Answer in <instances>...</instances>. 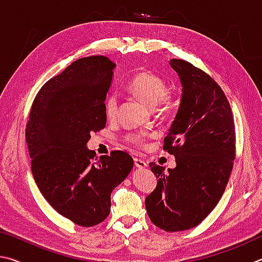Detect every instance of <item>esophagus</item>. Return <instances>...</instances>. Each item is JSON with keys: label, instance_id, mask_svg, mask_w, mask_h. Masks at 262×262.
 <instances>
[{"label": "esophagus", "instance_id": "1", "mask_svg": "<svg viewBox=\"0 0 262 262\" xmlns=\"http://www.w3.org/2000/svg\"><path fill=\"white\" fill-rule=\"evenodd\" d=\"M135 166L137 167V168H139V169H144V168H146L147 167V163H146L144 160H141V159H135Z\"/></svg>", "mask_w": 262, "mask_h": 262}]
</instances>
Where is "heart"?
Wrapping results in <instances>:
<instances>
[{
	"instance_id": "heart-1",
	"label": "heart",
	"mask_w": 262,
	"mask_h": 262,
	"mask_svg": "<svg viewBox=\"0 0 262 262\" xmlns=\"http://www.w3.org/2000/svg\"><path fill=\"white\" fill-rule=\"evenodd\" d=\"M127 90L134 94L141 102L148 105L157 112L164 114L170 112L173 107L175 100L168 91V85L162 77L149 71H141L137 73L128 81ZM118 99L115 94H110L104 101V113L108 118H114L117 114ZM143 135H128L126 141L137 146L144 143Z\"/></svg>"
}]
</instances>
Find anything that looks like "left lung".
<instances>
[{
	"instance_id": "8db88e82",
	"label": "left lung",
	"mask_w": 262,
	"mask_h": 262,
	"mask_svg": "<svg viewBox=\"0 0 262 262\" xmlns=\"http://www.w3.org/2000/svg\"><path fill=\"white\" fill-rule=\"evenodd\" d=\"M180 76L181 104L163 149L176 167L149 163L158 178L146 196L147 214L155 226L175 232L194 228L221 199L236 153L235 124L228 99L212 77L184 59H170Z\"/></svg>"
}]
</instances>
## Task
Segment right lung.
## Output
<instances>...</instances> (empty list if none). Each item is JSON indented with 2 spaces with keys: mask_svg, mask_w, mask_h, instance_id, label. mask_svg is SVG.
I'll return each instance as SVG.
<instances>
[{
  "mask_svg": "<svg viewBox=\"0 0 262 262\" xmlns=\"http://www.w3.org/2000/svg\"><path fill=\"white\" fill-rule=\"evenodd\" d=\"M115 67L105 56L72 62L41 87L26 124L36 185L57 213L81 227L107 219L110 194L134 167L123 150L94 160L86 145L92 132L105 126L104 101Z\"/></svg>",
  "mask_w": 262,
  "mask_h": 262,
  "instance_id": "1",
  "label": "right lung"
}]
</instances>
